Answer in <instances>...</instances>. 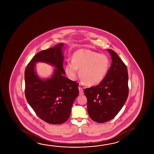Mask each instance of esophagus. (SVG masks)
Returning <instances> with one entry per match:
<instances>
[{
	"instance_id": "1",
	"label": "esophagus",
	"mask_w": 154,
	"mask_h": 154,
	"mask_svg": "<svg viewBox=\"0 0 154 154\" xmlns=\"http://www.w3.org/2000/svg\"><path fill=\"white\" fill-rule=\"evenodd\" d=\"M78 89H79V94L80 95H83L84 94L83 88H81L80 86L78 87Z\"/></svg>"
}]
</instances>
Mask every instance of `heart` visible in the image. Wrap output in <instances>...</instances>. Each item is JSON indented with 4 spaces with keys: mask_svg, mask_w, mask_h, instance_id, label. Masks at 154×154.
<instances>
[{
    "mask_svg": "<svg viewBox=\"0 0 154 154\" xmlns=\"http://www.w3.org/2000/svg\"><path fill=\"white\" fill-rule=\"evenodd\" d=\"M72 62H68L65 70L69 78L75 80L79 76L86 85H96L103 80L109 71L110 61L104 54L89 49H80L73 53Z\"/></svg>",
    "mask_w": 154,
    "mask_h": 154,
    "instance_id": "b5f03b06",
    "label": "heart"
}]
</instances>
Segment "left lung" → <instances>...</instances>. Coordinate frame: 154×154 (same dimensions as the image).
<instances>
[{
	"instance_id": "8db88e82",
	"label": "left lung",
	"mask_w": 154,
	"mask_h": 154,
	"mask_svg": "<svg viewBox=\"0 0 154 154\" xmlns=\"http://www.w3.org/2000/svg\"><path fill=\"white\" fill-rule=\"evenodd\" d=\"M112 63L98 85L84 89L88 115L93 121H110L121 110L128 96V74L126 64L114 51L108 49Z\"/></svg>"
}]
</instances>
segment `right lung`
Listing matches in <instances>:
<instances>
[{
	"instance_id": "add662e5",
	"label": "right lung",
	"mask_w": 154,
	"mask_h": 154,
	"mask_svg": "<svg viewBox=\"0 0 154 154\" xmlns=\"http://www.w3.org/2000/svg\"><path fill=\"white\" fill-rule=\"evenodd\" d=\"M63 45L60 43L38 52L25 71V93L28 103L41 119L53 125L63 124L69 118L74 100L79 94V84L64 75ZM38 61L56 66L51 79L43 81L35 75V63Z\"/></svg>"
}]
</instances>
